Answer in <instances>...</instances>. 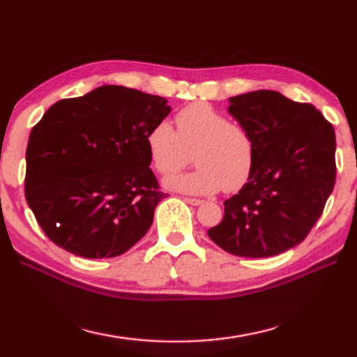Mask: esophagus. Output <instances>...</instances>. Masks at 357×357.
Here are the masks:
<instances>
[{
    "mask_svg": "<svg viewBox=\"0 0 357 357\" xmlns=\"http://www.w3.org/2000/svg\"><path fill=\"white\" fill-rule=\"evenodd\" d=\"M185 202H188L190 205H201L204 201H201V199H195V197H183Z\"/></svg>",
    "mask_w": 357,
    "mask_h": 357,
    "instance_id": "obj_1",
    "label": "esophagus"
}]
</instances>
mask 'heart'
Returning <instances> with one entry per match:
<instances>
[{"instance_id":"1","label":"heart","mask_w":357,"mask_h":357,"mask_svg":"<svg viewBox=\"0 0 357 357\" xmlns=\"http://www.w3.org/2000/svg\"><path fill=\"white\" fill-rule=\"evenodd\" d=\"M167 121L156 122L146 136L150 162L156 172L171 174L195 155L192 171L169 175V190L208 196L220 190L238 191L251 178L255 165V139L240 122H230L208 103H191Z\"/></svg>"}]
</instances>
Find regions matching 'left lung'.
Listing matches in <instances>:
<instances>
[{"label":"left lung","instance_id":"left-lung-1","mask_svg":"<svg viewBox=\"0 0 357 357\" xmlns=\"http://www.w3.org/2000/svg\"><path fill=\"white\" fill-rule=\"evenodd\" d=\"M229 112L251 131L257 152L251 178L224 202L208 236L238 257L289 251L309 235L334 190L333 123L314 105L265 89L232 97Z\"/></svg>","mask_w":357,"mask_h":357}]
</instances>
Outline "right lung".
I'll use <instances>...</instances> for the list:
<instances>
[{
  "instance_id": "obj_1",
  "label": "right lung",
  "mask_w": 357,
  "mask_h": 357,
  "mask_svg": "<svg viewBox=\"0 0 357 357\" xmlns=\"http://www.w3.org/2000/svg\"><path fill=\"white\" fill-rule=\"evenodd\" d=\"M167 100L106 84L50 106L31 130L24 196L54 245L86 259L127 252L166 197L146 136Z\"/></svg>"
}]
</instances>
